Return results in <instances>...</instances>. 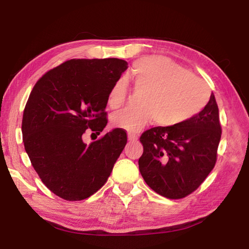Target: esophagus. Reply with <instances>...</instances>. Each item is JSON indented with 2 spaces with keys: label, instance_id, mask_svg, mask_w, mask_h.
<instances>
[{
  "label": "esophagus",
  "instance_id": "34e87169",
  "mask_svg": "<svg viewBox=\"0 0 249 249\" xmlns=\"http://www.w3.org/2000/svg\"><path fill=\"white\" fill-rule=\"evenodd\" d=\"M128 140L129 141H137V140H138V136H137L136 134H131V133H129L128 134Z\"/></svg>",
  "mask_w": 249,
  "mask_h": 249
}]
</instances>
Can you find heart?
I'll use <instances>...</instances> for the list:
<instances>
[{
  "label": "heart",
  "mask_w": 249,
  "mask_h": 249,
  "mask_svg": "<svg viewBox=\"0 0 249 249\" xmlns=\"http://www.w3.org/2000/svg\"><path fill=\"white\" fill-rule=\"evenodd\" d=\"M130 81L142 92L138 108L124 109L111 118L114 127L136 133L150 123L170 128L187 123L202 111L210 99V89L194 73L165 57L151 56L136 61ZM127 96L124 80L116 81L108 94L110 108H120Z\"/></svg>",
  "instance_id": "b5f03b06"
}]
</instances>
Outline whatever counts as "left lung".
<instances>
[{
	"instance_id": "left-lung-1",
	"label": "left lung",
	"mask_w": 249,
	"mask_h": 249,
	"mask_svg": "<svg viewBox=\"0 0 249 249\" xmlns=\"http://www.w3.org/2000/svg\"><path fill=\"white\" fill-rule=\"evenodd\" d=\"M221 136L214 93L201 112L176 127H153L140 137L139 170L145 183L163 197L182 199L194 193L215 167Z\"/></svg>"
}]
</instances>
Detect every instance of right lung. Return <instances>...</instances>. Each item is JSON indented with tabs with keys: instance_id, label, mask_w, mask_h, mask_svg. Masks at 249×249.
Segmentation results:
<instances>
[{
	"instance_id": "right-lung-1",
	"label": "right lung",
	"mask_w": 249,
	"mask_h": 249,
	"mask_svg": "<svg viewBox=\"0 0 249 249\" xmlns=\"http://www.w3.org/2000/svg\"><path fill=\"white\" fill-rule=\"evenodd\" d=\"M126 70L127 62L115 57L71 59L32 89L22 119L24 149L41 182L60 198L80 201L96 193L124 150L127 135L121 128L89 144L83 138L106 127L108 94Z\"/></svg>"
}]
</instances>
